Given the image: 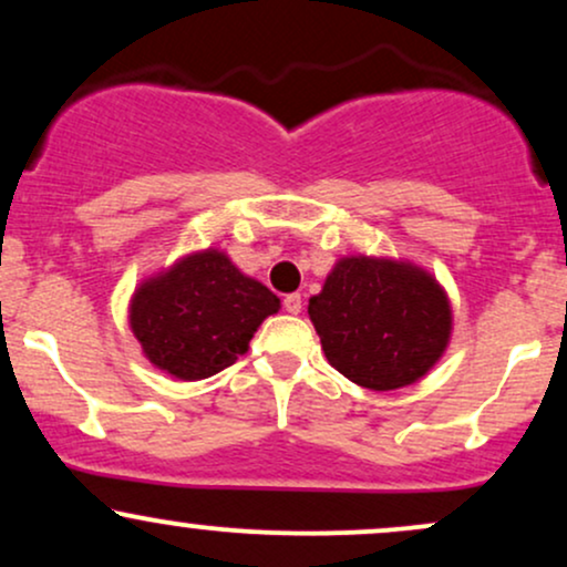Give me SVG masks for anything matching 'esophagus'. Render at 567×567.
<instances>
[{
	"instance_id": "esophagus-1",
	"label": "esophagus",
	"mask_w": 567,
	"mask_h": 567,
	"mask_svg": "<svg viewBox=\"0 0 567 567\" xmlns=\"http://www.w3.org/2000/svg\"><path fill=\"white\" fill-rule=\"evenodd\" d=\"M282 306H285V311H288V315H301V309H303L301 292H290V296H285Z\"/></svg>"
}]
</instances>
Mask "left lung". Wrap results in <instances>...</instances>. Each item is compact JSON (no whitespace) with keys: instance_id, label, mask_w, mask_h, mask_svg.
<instances>
[{"instance_id":"left-lung-1","label":"left lung","mask_w":567,"mask_h":567,"mask_svg":"<svg viewBox=\"0 0 567 567\" xmlns=\"http://www.w3.org/2000/svg\"><path fill=\"white\" fill-rule=\"evenodd\" d=\"M322 351L338 373L373 392L415 383L451 343L447 292L421 266L347 256L309 298Z\"/></svg>"}]
</instances>
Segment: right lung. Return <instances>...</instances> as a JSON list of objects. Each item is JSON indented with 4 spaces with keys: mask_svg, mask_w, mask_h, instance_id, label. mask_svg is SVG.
<instances>
[{
    "mask_svg": "<svg viewBox=\"0 0 567 567\" xmlns=\"http://www.w3.org/2000/svg\"><path fill=\"white\" fill-rule=\"evenodd\" d=\"M277 311L275 292L207 247L143 279L130 298V330L154 368L199 381L234 365Z\"/></svg>",
    "mask_w": 567,
    "mask_h": 567,
    "instance_id": "right-lung-1",
    "label": "right lung"
}]
</instances>
